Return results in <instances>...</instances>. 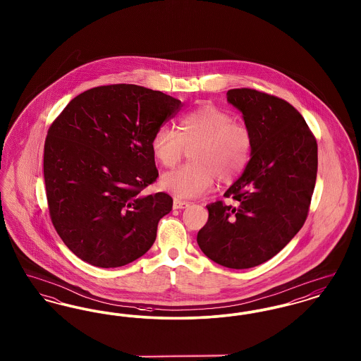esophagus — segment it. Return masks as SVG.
Wrapping results in <instances>:
<instances>
[{"instance_id":"esophagus-1","label":"esophagus","mask_w":361,"mask_h":361,"mask_svg":"<svg viewBox=\"0 0 361 361\" xmlns=\"http://www.w3.org/2000/svg\"><path fill=\"white\" fill-rule=\"evenodd\" d=\"M188 206L189 202H185V200L174 199V202H173V208H174V209H183V208H187Z\"/></svg>"}]
</instances>
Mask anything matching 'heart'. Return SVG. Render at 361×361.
Here are the masks:
<instances>
[{
    "instance_id": "heart-1",
    "label": "heart",
    "mask_w": 361,
    "mask_h": 361,
    "mask_svg": "<svg viewBox=\"0 0 361 361\" xmlns=\"http://www.w3.org/2000/svg\"><path fill=\"white\" fill-rule=\"evenodd\" d=\"M189 159L165 173L161 185L176 197H196L212 188L215 180L228 184L238 178L252 161L255 134L252 128L215 105H202L178 121V131L161 126L152 137V152L165 168H172L190 147Z\"/></svg>"
}]
</instances>
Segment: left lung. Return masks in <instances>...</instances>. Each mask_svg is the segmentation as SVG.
<instances>
[{
	"label": "left lung",
	"mask_w": 361,
	"mask_h": 361,
	"mask_svg": "<svg viewBox=\"0 0 361 361\" xmlns=\"http://www.w3.org/2000/svg\"><path fill=\"white\" fill-rule=\"evenodd\" d=\"M255 134V152L224 200L207 206L197 233L207 257L233 269L253 268L276 256L309 215L318 169L317 139L291 104L256 89L227 92Z\"/></svg>",
	"instance_id": "1"
}]
</instances>
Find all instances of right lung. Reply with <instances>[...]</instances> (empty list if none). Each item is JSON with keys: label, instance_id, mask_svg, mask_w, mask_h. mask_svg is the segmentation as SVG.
Listing matches in <instances>:
<instances>
[{"label": "right lung", "instance_id": "obj_1", "mask_svg": "<svg viewBox=\"0 0 361 361\" xmlns=\"http://www.w3.org/2000/svg\"><path fill=\"white\" fill-rule=\"evenodd\" d=\"M181 106L159 90L115 84L78 94L52 121L43 158L47 204L77 257L118 268L152 247L173 206L165 192L143 195L158 177L152 137Z\"/></svg>", "mask_w": 361, "mask_h": 361}]
</instances>
